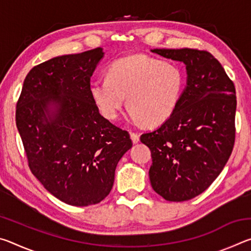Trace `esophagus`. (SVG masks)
I'll list each match as a JSON object with an SVG mask.
<instances>
[{"mask_svg":"<svg viewBox=\"0 0 251 251\" xmlns=\"http://www.w3.org/2000/svg\"><path fill=\"white\" fill-rule=\"evenodd\" d=\"M130 137H131V141H133L134 144L139 142V134L138 133H135V131H130Z\"/></svg>","mask_w":251,"mask_h":251,"instance_id":"34e87169","label":"esophagus"}]
</instances>
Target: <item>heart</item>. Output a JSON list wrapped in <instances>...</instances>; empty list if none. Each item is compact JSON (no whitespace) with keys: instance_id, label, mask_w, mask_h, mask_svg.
Listing matches in <instances>:
<instances>
[{"instance_id":"obj_1","label":"heart","mask_w":251,"mask_h":251,"mask_svg":"<svg viewBox=\"0 0 251 251\" xmlns=\"http://www.w3.org/2000/svg\"><path fill=\"white\" fill-rule=\"evenodd\" d=\"M185 82V72L177 63L131 54L114 61L107 77L91 84V96L101 115L110 121L120 116L127 96L130 120L154 126L175 112Z\"/></svg>"}]
</instances>
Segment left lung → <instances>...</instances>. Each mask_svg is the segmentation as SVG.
I'll list each match as a JSON object with an SVG mask.
<instances>
[{"label":"left lung","instance_id":"8db88e82","mask_svg":"<svg viewBox=\"0 0 251 251\" xmlns=\"http://www.w3.org/2000/svg\"><path fill=\"white\" fill-rule=\"evenodd\" d=\"M186 64L187 86L173 115L141 136L151 151V187L169 201H185L209 187L235 145L236 90L222 64L203 50H151Z\"/></svg>","mask_w":251,"mask_h":251}]
</instances>
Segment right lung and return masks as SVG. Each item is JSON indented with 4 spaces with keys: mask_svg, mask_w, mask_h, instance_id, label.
I'll return each mask as SVG.
<instances>
[{
    "mask_svg": "<svg viewBox=\"0 0 251 251\" xmlns=\"http://www.w3.org/2000/svg\"><path fill=\"white\" fill-rule=\"evenodd\" d=\"M100 48L34 66L24 79L15 121L31 172L46 190L72 206L100 202L110 193L129 133L100 114L91 77ZM50 104L57 113L46 117Z\"/></svg>",
    "mask_w": 251,
    "mask_h": 251,
    "instance_id": "right-lung-1",
    "label": "right lung"
}]
</instances>
